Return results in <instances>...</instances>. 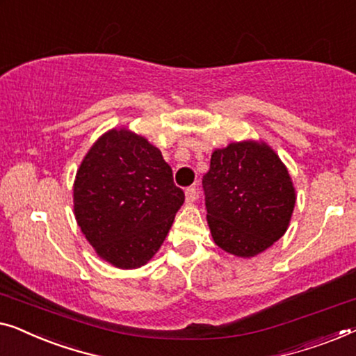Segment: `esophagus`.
Returning a JSON list of instances; mask_svg holds the SVG:
<instances>
[{"mask_svg":"<svg viewBox=\"0 0 356 356\" xmlns=\"http://www.w3.org/2000/svg\"><path fill=\"white\" fill-rule=\"evenodd\" d=\"M198 197V192H197V187L195 185H192V187H188L187 190H185V202L187 203H193L195 200H197Z\"/></svg>","mask_w":356,"mask_h":356,"instance_id":"34e87169","label":"esophagus"}]
</instances>
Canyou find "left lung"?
I'll use <instances>...</instances> for the list:
<instances>
[{"mask_svg": "<svg viewBox=\"0 0 356 356\" xmlns=\"http://www.w3.org/2000/svg\"><path fill=\"white\" fill-rule=\"evenodd\" d=\"M203 187L211 237L234 257H257L289 229L297 200L292 177L263 140L214 149Z\"/></svg>", "mask_w": 356, "mask_h": 356, "instance_id": "8db88e82", "label": "left lung"}]
</instances>
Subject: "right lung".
<instances>
[{
    "instance_id": "right-lung-1",
    "label": "right lung",
    "mask_w": 356,
    "mask_h": 356,
    "mask_svg": "<svg viewBox=\"0 0 356 356\" xmlns=\"http://www.w3.org/2000/svg\"><path fill=\"white\" fill-rule=\"evenodd\" d=\"M184 203L159 148L127 127L104 132L74 180V214L104 261L121 269L147 264Z\"/></svg>"
}]
</instances>
